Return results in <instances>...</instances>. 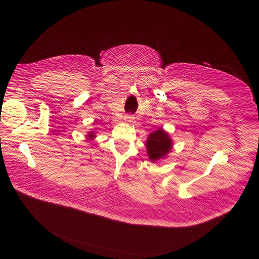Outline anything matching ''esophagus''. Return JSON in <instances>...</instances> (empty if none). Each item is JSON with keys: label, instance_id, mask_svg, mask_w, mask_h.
I'll list each match as a JSON object with an SVG mask.
<instances>
[{"label": "esophagus", "instance_id": "1", "mask_svg": "<svg viewBox=\"0 0 259 259\" xmlns=\"http://www.w3.org/2000/svg\"><path fill=\"white\" fill-rule=\"evenodd\" d=\"M124 121L126 122H132L133 121V116L131 114H126L124 116Z\"/></svg>", "mask_w": 259, "mask_h": 259}]
</instances>
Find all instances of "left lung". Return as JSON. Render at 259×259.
Instances as JSON below:
<instances>
[{
  "mask_svg": "<svg viewBox=\"0 0 259 259\" xmlns=\"http://www.w3.org/2000/svg\"><path fill=\"white\" fill-rule=\"evenodd\" d=\"M146 148L149 159L156 162L167 157L172 151L173 141L166 130L158 128L156 131H153L148 135Z\"/></svg>",
  "mask_w": 259,
  "mask_h": 259,
  "instance_id": "1",
  "label": "left lung"
}]
</instances>
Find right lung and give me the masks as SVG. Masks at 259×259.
Listing matches in <instances>:
<instances>
[{"mask_svg":"<svg viewBox=\"0 0 259 259\" xmlns=\"http://www.w3.org/2000/svg\"><path fill=\"white\" fill-rule=\"evenodd\" d=\"M87 137V140L88 141H92V140H94V138H95V132L92 130V131H89L88 132V134L86 135Z\"/></svg>","mask_w":259,"mask_h":259,"instance_id":"1","label":"right lung"}]
</instances>
